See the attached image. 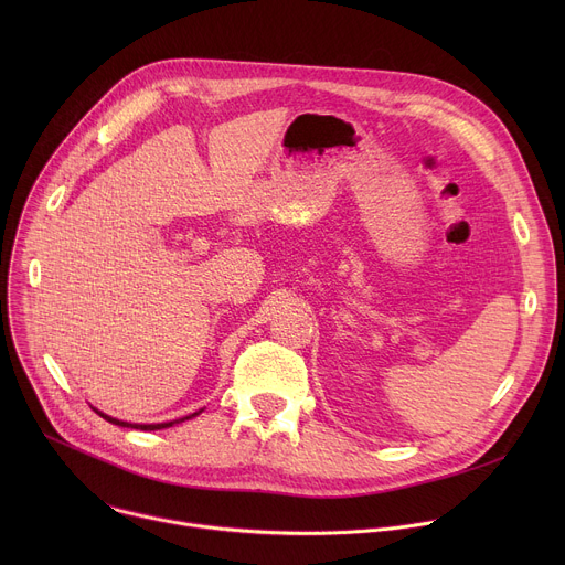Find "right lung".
Returning a JSON list of instances; mask_svg holds the SVG:
<instances>
[{"label":"right lung","mask_w":565,"mask_h":565,"mask_svg":"<svg viewBox=\"0 0 565 565\" xmlns=\"http://www.w3.org/2000/svg\"><path fill=\"white\" fill-rule=\"evenodd\" d=\"M98 416H103L107 423H111V425H118V427H131V429H142V431H156V429H168V427H172V425H179V423H185V420H190V418H196L203 409H199V412H194V414H190V416H183V418H179V420H170V423H156V425H131V423H125V420H118V418H111V416H107V414H103V412H98L96 407H92Z\"/></svg>","instance_id":"right-lung-1"}]
</instances>
